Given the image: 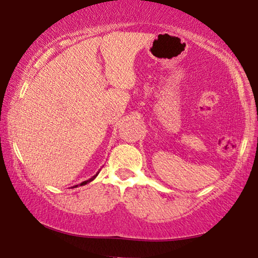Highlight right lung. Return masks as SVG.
Here are the masks:
<instances>
[{"label": "right lung", "instance_id": "1", "mask_svg": "<svg viewBox=\"0 0 258 258\" xmlns=\"http://www.w3.org/2000/svg\"><path fill=\"white\" fill-rule=\"evenodd\" d=\"M98 172H100V171H98ZM98 172H96V175H94V176H93V177H91V178H89V179H87V181H84V182H82V183H80V184H76V185H74V186H73V188H76V186H79V185H86V184H87V183H89V182H91V181H94V179H95V178H96V176L98 175Z\"/></svg>", "mask_w": 258, "mask_h": 258}]
</instances>
